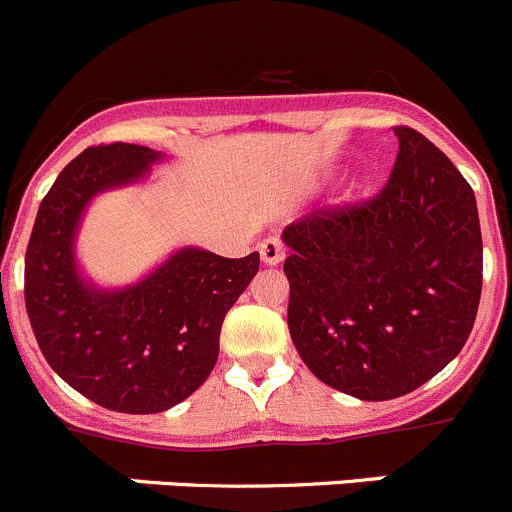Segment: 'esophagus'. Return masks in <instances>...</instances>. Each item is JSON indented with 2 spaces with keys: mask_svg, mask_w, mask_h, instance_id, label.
I'll list each match as a JSON object with an SVG mask.
<instances>
[{
  "mask_svg": "<svg viewBox=\"0 0 512 512\" xmlns=\"http://www.w3.org/2000/svg\"><path fill=\"white\" fill-rule=\"evenodd\" d=\"M260 257L265 265H280L285 260V247L278 237H267L265 242L260 245Z\"/></svg>",
  "mask_w": 512,
  "mask_h": 512,
  "instance_id": "esophagus-1",
  "label": "esophagus"
}]
</instances>
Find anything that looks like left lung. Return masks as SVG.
<instances>
[{
  "mask_svg": "<svg viewBox=\"0 0 512 512\" xmlns=\"http://www.w3.org/2000/svg\"><path fill=\"white\" fill-rule=\"evenodd\" d=\"M389 184L361 207L285 227L288 328L323 384L386 401L462 351L482 290V234L465 176L414 128H394Z\"/></svg>",
  "mask_w": 512,
  "mask_h": 512,
  "instance_id": "obj_1",
  "label": "left lung"
}]
</instances>
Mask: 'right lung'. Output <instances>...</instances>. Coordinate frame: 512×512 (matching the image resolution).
I'll list each match as a JSON object with an SVG mask.
<instances>
[{
	"label": "right lung",
	"instance_id": "obj_1",
	"mask_svg": "<svg viewBox=\"0 0 512 512\" xmlns=\"http://www.w3.org/2000/svg\"><path fill=\"white\" fill-rule=\"evenodd\" d=\"M159 161L161 151L136 143L85 148L42 199L25 257V305L42 356L75 391L123 414L166 412L207 381L224 315L260 267L257 252L229 260L181 247L133 285L85 278L75 240L88 204L143 181Z\"/></svg>",
	"mask_w": 512,
	"mask_h": 512
}]
</instances>
